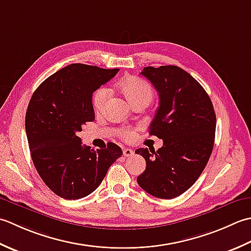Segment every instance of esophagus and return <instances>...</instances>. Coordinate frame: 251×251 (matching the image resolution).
<instances>
[{
  "label": "esophagus",
  "mask_w": 251,
  "mask_h": 251,
  "mask_svg": "<svg viewBox=\"0 0 251 251\" xmlns=\"http://www.w3.org/2000/svg\"><path fill=\"white\" fill-rule=\"evenodd\" d=\"M132 155H134V151L130 150V148H125V150H124V156L125 157H131Z\"/></svg>",
  "instance_id": "esophagus-1"
}]
</instances>
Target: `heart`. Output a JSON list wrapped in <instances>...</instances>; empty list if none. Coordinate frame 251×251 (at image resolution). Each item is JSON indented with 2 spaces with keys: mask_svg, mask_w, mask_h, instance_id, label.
I'll return each mask as SVG.
<instances>
[{
  "mask_svg": "<svg viewBox=\"0 0 251 251\" xmlns=\"http://www.w3.org/2000/svg\"><path fill=\"white\" fill-rule=\"evenodd\" d=\"M119 89L132 105L141 103V101L150 103L152 99L151 86L146 81L136 78V76H130V78L121 81L119 83ZM108 95L109 91L106 88H100L95 92L93 95V106L96 111H100L104 108ZM121 134L125 139L129 140L133 136V132L126 129L122 131Z\"/></svg>",
  "mask_w": 251,
  "mask_h": 251,
  "instance_id": "b5f03b06",
  "label": "heart"
}]
</instances>
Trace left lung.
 Returning <instances> with one entry per match:
<instances>
[{"instance_id": "left-lung-1", "label": "left lung", "mask_w": 251, "mask_h": 251, "mask_svg": "<svg viewBox=\"0 0 251 251\" xmlns=\"http://www.w3.org/2000/svg\"><path fill=\"white\" fill-rule=\"evenodd\" d=\"M159 94V107L150 134L159 137V150L139 148L146 160L139 185L151 195L171 199L186 192L206 167L216 135V112L207 92L177 66L145 67L141 73Z\"/></svg>"}]
</instances>
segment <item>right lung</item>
Listing matches in <instances>:
<instances>
[{"instance_id":"obj_1","label":"right lung","mask_w":251,"mask_h":251,"mask_svg":"<svg viewBox=\"0 0 251 251\" xmlns=\"http://www.w3.org/2000/svg\"><path fill=\"white\" fill-rule=\"evenodd\" d=\"M118 71L71 64L44 80L29 101L25 133L33 165L47 186L61 198L75 201L90 195L122 155L114 143L94 151L76 135L95 119L93 92Z\"/></svg>"}]
</instances>
